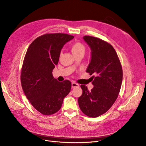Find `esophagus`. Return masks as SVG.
Segmentation results:
<instances>
[{"instance_id": "1", "label": "esophagus", "mask_w": 146, "mask_h": 146, "mask_svg": "<svg viewBox=\"0 0 146 146\" xmlns=\"http://www.w3.org/2000/svg\"><path fill=\"white\" fill-rule=\"evenodd\" d=\"M72 87L73 88H78V87H79V85H78V83L73 82V83H72Z\"/></svg>"}]
</instances>
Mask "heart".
<instances>
[{"label":"heart","instance_id":"b5f03b06","mask_svg":"<svg viewBox=\"0 0 146 146\" xmlns=\"http://www.w3.org/2000/svg\"><path fill=\"white\" fill-rule=\"evenodd\" d=\"M71 51L74 55H76L79 53H85V47L82 43L80 42H76L73 43L70 46Z\"/></svg>","mask_w":146,"mask_h":146}]
</instances>
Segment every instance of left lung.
I'll list each match as a JSON object with an SVG mask.
<instances>
[{"label":"left lung","instance_id":"obj_1","mask_svg":"<svg viewBox=\"0 0 146 146\" xmlns=\"http://www.w3.org/2000/svg\"><path fill=\"white\" fill-rule=\"evenodd\" d=\"M91 49V62L86 72L92 76L94 87L91 91L82 85L83 92L78 102L82 111L91 117L107 112L117 99L122 82V68L113 47L100 38L85 36Z\"/></svg>","mask_w":146,"mask_h":146}]
</instances>
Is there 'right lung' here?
<instances>
[{"label":"right lung","mask_w":146,"mask_h":146,"mask_svg":"<svg viewBox=\"0 0 146 146\" xmlns=\"http://www.w3.org/2000/svg\"><path fill=\"white\" fill-rule=\"evenodd\" d=\"M74 38L61 33L43 35L30 44L26 52L21 73L22 88L33 107L44 115L58 111L70 91V82H58L52 70L61 48Z\"/></svg>","instance_id":"obj_1"}]
</instances>
